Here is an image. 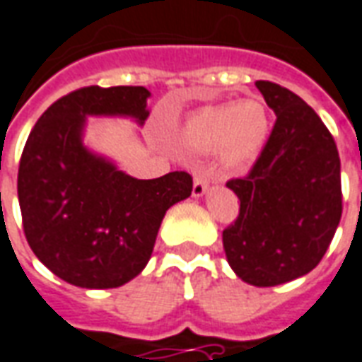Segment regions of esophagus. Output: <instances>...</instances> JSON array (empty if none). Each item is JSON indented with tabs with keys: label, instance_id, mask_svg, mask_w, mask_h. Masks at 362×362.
I'll list each match as a JSON object with an SVG mask.
<instances>
[{
	"label": "esophagus",
	"instance_id": "obj_1",
	"mask_svg": "<svg viewBox=\"0 0 362 362\" xmlns=\"http://www.w3.org/2000/svg\"><path fill=\"white\" fill-rule=\"evenodd\" d=\"M207 186H209V176H207L206 173L196 174V178H194V188H192L194 196H196V198L204 196V194H206Z\"/></svg>",
	"mask_w": 362,
	"mask_h": 362
}]
</instances>
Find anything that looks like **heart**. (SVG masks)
<instances>
[{"label":"heart","instance_id":"b5f03b06","mask_svg":"<svg viewBox=\"0 0 362 362\" xmlns=\"http://www.w3.org/2000/svg\"><path fill=\"white\" fill-rule=\"evenodd\" d=\"M270 117L257 100L209 105L189 115L184 127V143L199 151L217 146L225 164H241L257 156L267 143Z\"/></svg>","mask_w":362,"mask_h":362}]
</instances>
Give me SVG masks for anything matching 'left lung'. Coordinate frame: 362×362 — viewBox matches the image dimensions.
<instances>
[{"label":"left lung","mask_w":362,"mask_h":362,"mask_svg":"<svg viewBox=\"0 0 362 362\" xmlns=\"http://www.w3.org/2000/svg\"><path fill=\"white\" fill-rule=\"evenodd\" d=\"M276 113L274 127L247 176L227 182L239 214L223 229L235 274L252 286H278L313 270L343 211L341 160L329 129L288 88L255 82Z\"/></svg>","instance_id":"obj_1"}]
</instances>
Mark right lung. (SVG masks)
Segmentation results:
<instances>
[{"mask_svg": "<svg viewBox=\"0 0 362 362\" xmlns=\"http://www.w3.org/2000/svg\"><path fill=\"white\" fill-rule=\"evenodd\" d=\"M143 86H88L62 95L23 148L17 196L37 259L80 288L123 286L153 255L166 209L192 194L184 170L137 180L82 145L86 115L148 117Z\"/></svg>", "mask_w": 362, "mask_h": 362, "instance_id": "obj_1", "label": "right lung"}]
</instances>
